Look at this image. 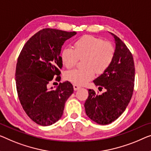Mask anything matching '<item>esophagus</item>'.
Returning a JSON list of instances; mask_svg holds the SVG:
<instances>
[{
	"label": "esophagus",
	"mask_w": 151,
	"mask_h": 151,
	"mask_svg": "<svg viewBox=\"0 0 151 151\" xmlns=\"http://www.w3.org/2000/svg\"><path fill=\"white\" fill-rule=\"evenodd\" d=\"M73 87H74V90H75V91H77V90H78L81 88V87L78 86V85H74Z\"/></svg>",
	"instance_id": "1"
}]
</instances>
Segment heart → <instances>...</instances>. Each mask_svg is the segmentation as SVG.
I'll return each instance as SVG.
<instances>
[{
    "mask_svg": "<svg viewBox=\"0 0 151 151\" xmlns=\"http://www.w3.org/2000/svg\"><path fill=\"white\" fill-rule=\"evenodd\" d=\"M114 49L109 42L91 35H85L74 42V49L65 47L60 57L66 68L75 66L78 58L83 59V68L73 69L66 72L65 78L75 85H83L93 78L95 72L102 74L113 60Z\"/></svg>",
    "mask_w": 151,
    "mask_h": 151,
    "instance_id": "obj_1",
    "label": "heart"
}]
</instances>
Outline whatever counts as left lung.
<instances>
[{"instance_id":"left-lung-1","label":"left lung","mask_w":151,"mask_h":151,"mask_svg":"<svg viewBox=\"0 0 151 151\" xmlns=\"http://www.w3.org/2000/svg\"><path fill=\"white\" fill-rule=\"evenodd\" d=\"M115 48L113 60L106 70L93 81L94 84L106 89L97 95L89 89L84 106L87 116L99 125H108L120 116L133 94L135 68L132 54L122 40L114 34Z\"/></svg>"}]
</instances>
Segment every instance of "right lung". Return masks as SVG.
<instances>
[{"label": "right lung", "instance_id": "add662e5", "mask_svg": "<svg viewBox=\"0 0 151 151\" xmlns=\"http://www.w3.org/2000/svg\"><path fill=\"white\" fill-rule=\"evenodd\" d=\"M76 32L45 28L26 42L17 59L15 83L20 103L29 117L37 124L48 126L62 117L66 100L73 93L68 81L53 89L49 83L60 81L62 45Z\"/></svg>", "mask_w": 151, "mask_h": 151}]
</instances>
